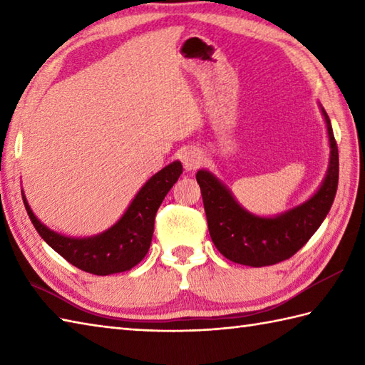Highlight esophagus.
I'll use <instances>...</instances> for the list:
<instances>
[{"mask_svg":"<svg viewBox=\"0 0 365 365\" xmlns=\"http://www.w3.org/2000/svg\"><path fill=\"white\" fill-rule=\"evenodd\" d=\"M180 160L183 163V166L187 170H195L196 168L200 166V163H202V155L197 149H185L180 153Z\"/></svg>","mask_w":365,"mask_h":365,"instance_id":"34e87169","label":"esophagus"}]
</instances>
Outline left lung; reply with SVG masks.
I'll return each mask as SVG.
<instances>
[{
	"mask_svg": "<svg viewBox=\"0 0 365 365\" xmlns=\"http://www.w3.org/2000/svg\"><path fill=\"white\" fill-rule=\"evenodd\" d=\"M327 120L331 160L320 190L302 205L276 218H259L243 210L230 192L207 170H197L210 237L224 257L247 267H268L290 259L304 246L334 202L339 183V149L331 120Z\"/></svg>",
	"mask_w": 365,
	"mask_h": 365,
	"instance_id": "1",
	"label": "left lung"
}]
</instances>
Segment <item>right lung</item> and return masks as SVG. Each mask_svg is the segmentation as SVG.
<instances>
[{"label":"right lung","instance_id":"right-lung-1","mask_svg":"<svg viewBox=\"0 0 365 365\" xmlns=\"http://www.w3.org/2000/svg\"><path fill=\"white\" fill-rule=\"evenodd\" d=\"M182 170L180 161L161 169L144 185L111 229L91 238H68L46 229L31 212L25 196L23 204L38 235L73 267L97 276L122 273L145 257L152 243L155 215Z\"/></svg>","mask_w":365,"mask_h":365}]
</instances>
